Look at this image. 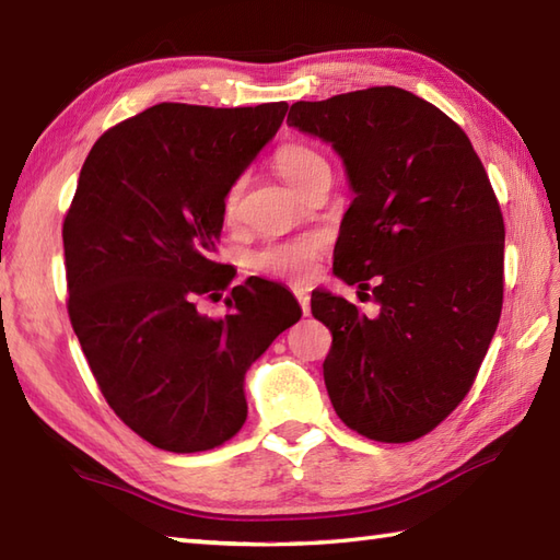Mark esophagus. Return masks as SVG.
Segmentation results:
<instances>
[{
  "label": "esophagus",
  "mask_w": 560,
  "mask_h": 560,
  "mask_svg": "<svg viewBox=\"0 0 560 560\" xmlns=\"http://www.w3.org/2000/svg\"><path fill=\"white\" fill-rule=\"evenodd\" d=\"M293 295H295V301L301 303V311L307 315L311 313V293H307L305 289H293Z\"/></svg>",
  "instance_id": "obj_1"
}]
</instances>
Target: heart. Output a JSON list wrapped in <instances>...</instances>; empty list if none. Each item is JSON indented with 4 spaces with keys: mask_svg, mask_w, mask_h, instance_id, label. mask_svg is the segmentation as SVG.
<instances>
[{
    "mask_svg": "<svg viewBox=\"0 0 560 560\" xmlns=\"http://www.w3.org/2000/svg\"><path fill=\"white\" fill-rule=\"evenodd\" d=\"M273 165L281 173L283 180L291 187L303 189L313 183V177L323 171H329L323 153L317 149L303 144V141H287L273 153ZM245 192V177H237L229 185L221 201V211L225 221H235L241 213V201ZM325 249V241L315 233H307L291 241H271L257 247L247 259V267L261 277L301 283L315 273V265L319 253Z\"/></svg>",
    "mask_w": 560,
    "mask_h": 560,
    "instance_id": "1",
    "label": "heart"
}]
</instances>
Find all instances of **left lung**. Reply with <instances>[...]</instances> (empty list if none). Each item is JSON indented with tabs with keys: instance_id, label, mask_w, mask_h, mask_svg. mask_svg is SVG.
I'll list each match as a JSON object with an SVG mask.
<instances>
[{
	"instance_id": "left-lung-1",
	"label": "left lung",
	"mask_w": 560,
	"mask_h": 560,
	"mask_svg": "<svg viewBox=\"0 0 560 560\" xmlns=\"http://www.w3.org/2000/svg\"><path fill=\"white\" fill-rule=\"evenodd\" d=\"M287 122L343 159L355 197L335 273L380 305L365 317L339 295L313 293V315L331 331V407L355 433L411 443L467 397L495 335L501 205L464 129L404 89L299 101Z\"/></svg>"
}]
</instances>
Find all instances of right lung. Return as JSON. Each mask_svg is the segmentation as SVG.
I'll return each mask as SVG.
<instances>
[{"instance_id":"obj_1","label":"right lung","mask_w":560,"mask_h":560,"mask_svg":"<svg viewBox=\"0 0 560 560\" xmlns=\"http://www.w3.org/2000/svg\"><path fill=\"white\" fill-rule=\"evenodd\" d=\"M287 110L159 103L83 161L62 225L67 311L105 401L153 447L231 440L247 419V368L301 319L287 289L257 277L231 289L223 317L197 311L233 279L213 259L225 189Z\"/></svg>"}]
</instances>
